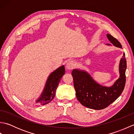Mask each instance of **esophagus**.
<instances>
[{
    "label": "esophagus",
    "instance_id": "34e87169",
    "mask_svg": "<svg viewBox=\"0 0 134 134\" xmlns=\"http://www.w3.org/2000/svg\"><path fill=\"white\" fill-rule=\"evenodd\" d=\"M75 64L73 61L68 62L67 63L66 65H65V67H66V69L68 70H71L73 69L75 67Z\"/></svg>",
    "mask_w": 134,
    "mask_h": 134
}]
</instances>
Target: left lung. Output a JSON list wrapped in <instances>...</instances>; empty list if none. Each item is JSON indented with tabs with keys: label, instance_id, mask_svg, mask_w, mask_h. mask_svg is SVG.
<instances>
[{
	"label": "left lung",
	"instance_id": "obj_1",
	"mask_svg": "<svg viewBox=\"0 0 134 134\" xmlns=\"http://www.w3.org/2000/svg\"><path fill=\"white\" fill-rule=\"evenodd\" d=\"M107 36L114 46L122 48L121 44L117 39L109 34H107ZM107 45H111L109 44ZM126 69L127 61L124 53L119 64L120 76L110 87L98 83L86 71L74 69L72 75L78 100L83 106L90 109L100 110L107 108L123 92L126 84Z\"/></svg>",
	"mask_w": 134,
	"mask_h": 134
}]
</instances>
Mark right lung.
Returning <instances> with one entry per match:
<instances>
[{"label": "right lung", "instance_id": "add662e5", "mask_svg": "<svg viewBox=\"0 0 134 134\" xmlns=\"http://www.w3.org/2000/svg\"><path fill=\"white\" fill-rule=\"evenodd\" d=\"M64 74L65 68L63 65L51 74L48 76L40 96L36 99V104L44 105L49 103L55 97L57 87Z\"/></svg>", "mask_w": 134, "mask_h": 134}]
</instances>
